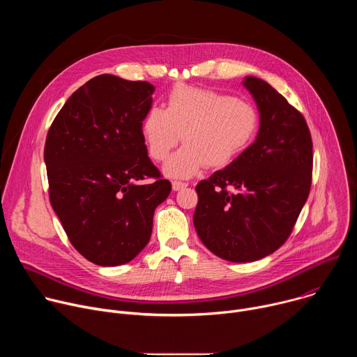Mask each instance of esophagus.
Masks as SVG:
<instances>
[{"mask_svg":"<svg viewBox=\"0 0 357 357\" xmlns=\"http://www.w3.org/2000/svg\"><path fill=\"white\" fill-rule=\"evenodd\" d=\"M186 186H188V183H185V182H179V181H174L172 182V189L174 190H181V189H183Z\"/></svg>","mask_w":357,"mask_h":357,"instance_id":"esophagus-1","label":"esophagus"}]
</instances>
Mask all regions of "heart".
Returning a JSON list of instances; mask_svg holds the SVG:
<instances>
[{
  "mask_svg": "<svg viewBox=\"0 0 357 357\" xmlns=\"http://www.w3.org/2000/svg\"><path fill=\"white\" fill-rule=\"evenodd\" d=\"M257 127L259 114L247 101L182 83L168 93L165 109L151 107L141 124L152 160L164 161L181 139L186 142L164 167L172 178H190L205 165H229Z\"/></svg>",
  "mask_w": 357,
  "mask_h": 357,
  "instance_id": "heart-1",
  "label": "heart"
}]
</instances>
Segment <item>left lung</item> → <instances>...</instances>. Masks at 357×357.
I'll use <instances>...</instances> for the list:
<instances>
[{"mask_svg": "<svg viewBox=\"0 0 357 357\" xmlns=\"http://www.w3.org/2000/svg\"><path fill=\"white\" fill-rule=\"evenodd\" d=\"M243 84L260 113L256 141L196 185L193 213L202 243L233 263L260 260L285 243L308 199L314 161L303 116L263 79Z\"/></svg>", "mask_w": 357, "mask_h": 357, "instance_id": "left-lung-1", "label": "left lung"}]
</instances>
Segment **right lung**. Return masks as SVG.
I'll list each match as a JSON object with an SVG mask.
<instances>
[{
	"instance_id": "1",
	"label": "right lung",
	"mask_w": 357,
	"mask_h": 357,
	"mask_svg": "<svg viewBox=\"0 0 357 357\" xmlns=\"http://www.w3.org/2000/svg\"><path fill=\"white\" fill-rule=\"evenodd\" d=\"M154 90L148 82L96 76L68 98L46 135L50 205L73 247L101 267L138 256L171 193L141 130Z\"/></svg>"
}]
</instances>
